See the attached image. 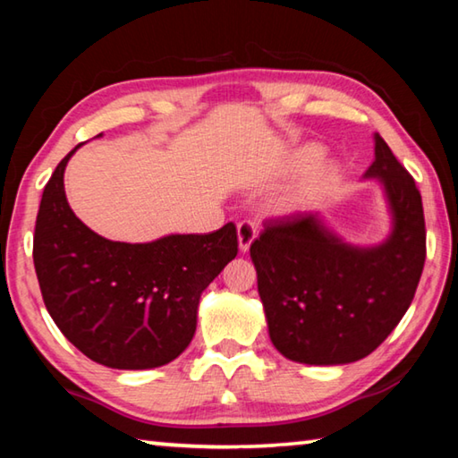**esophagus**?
<instances>
[{"mask_svg": "<svg viewBox=\"0 0 458 458\" xmlns=\"http://www.w3.org/2000/svg\"><path fill=\"white\" fill-rule=\"evenodd\" d=\"M254 238H257V226H254V222L250 220H242L238 224V248L240 252H246L250 244L254 242Z\"/></svg>", "mask_w": 458, "mask_h": 458, "instance_id": "esophagus-1", "label": "esophagus"}]
</instances>
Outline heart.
<instances>
[{"label": "heart", "mask_w": 458, "mask_h": 458, "mask_svg": "<svg viewBox=\"0 0 458 458\" xmlns=\"http://www.w3.org/2000/svg\"><path fill=\"white\" fill-rule=\"evenodd\" d=\"M323 147L315 145V143H307V145H301L297 151L293 153L291 157V169L297 174H305V172H311L313 174L309 175V180L301 185L294 193L293 199H289V208H299V206H305L309 201L315 199L317 196H321L325 190H329L333 182L337 180L339 175V167L335 164H331V161H325L321 164L323 159Z\"/></svg>", "instance_id": "obj_1"}]
</instances>
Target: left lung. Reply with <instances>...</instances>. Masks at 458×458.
<instances>
[{"mask_svg":"<svg viewBox=\"0 0 458 458\" xmlns=\"http://www.w3.org/2000/svg\"><path fill=\"white\" fill-rule=\"evenodd\" d=\"M366 180L382 185L392 230L376 246L345 242L321 216L267 222L250 246L268 335L286 360L339 366L366 358L412 303L426 259L422 198L377 133Z\"/></svg>","mask_w":458,"mask_h":458,"instance_id":"obj_1","label":"left lung"}]
</instances>
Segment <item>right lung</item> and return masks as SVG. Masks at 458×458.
I'll return each mask as SVG.
<instances>
[{
    "label": "right lung",
    "mask_w": 458,
    "mask_h": 458,
    "mask_svg": "<svg viewBox=\"0 0 458 458\" xmlns=\"http://www.w3.org/2000/svg\"><path fill=\"white\" fill-rule=\"evenodd\" d=\"M79 147L54 169L36 218L44 305L64 337L100 366H165L196 333L201 293L238 254L236 226L141 244L98 236L76 218L64 191V169Z\"/></svg>",
    "instance_id": "1"
}]
</instances>
